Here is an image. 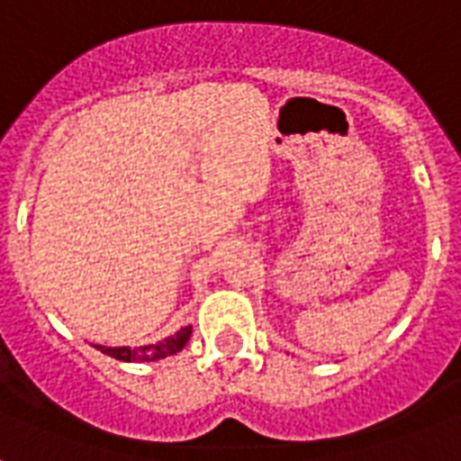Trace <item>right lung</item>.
Masks as SVG:
<instances>
[{"instance_id":"1","label":"right lung","mask_w":461,"mask_h":461,"mask_svg":"<svg viewBox=\"0 0 461 461\" xmlns=\"http://www.w3.org/2000/svg\"><path fill=\"white\" fill-rule=\"evenodd\" d=\"M188 337H191V325L181 328L176 335L165 337L162 342L148 344V347H136V349H131V347H100L97 344V349L107 354V357L119 358V361H139L140 364V361H159V358L172 357V354H176V351L186 347Z\"/></svg>"}]
</instances>
